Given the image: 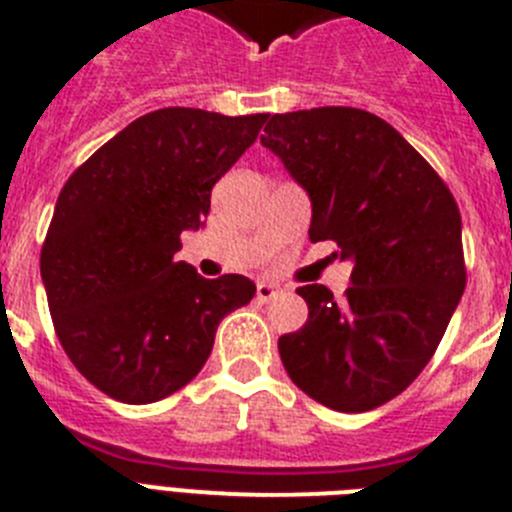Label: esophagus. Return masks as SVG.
Segmentation results:
<instances>
[{"mask_svg": "<svg viewBox=\"0 0 512 512\" xmlns=\"http://www.w3.org/2000/svg\"><path fill=\"white\" fill-rule=\"evenodd\" d=\"M282 295V287H277V284L271 282H259V287H256V297H259L261 302H269L274 300V297Z\"/></svg>", "mask_w": 512, "mask_h": 512, "instance_id": "1", "label": "esophagus"}]
</instances>
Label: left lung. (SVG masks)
Returning <instances> with one entry per match:
<instances>
[{
	"label": "left lung",
	"mask_w": 512,
	"mask_h": 512,
	"mask_svg": "<svg viewBox=\"0 0 512 512\" xmlns=\"http://www.w3.org/2000/svg\"><path fill=\"white\" fill-rule=\"evenodd\" d=\"M261 135L307 189L310 241L354 261L343 300L297 295L307 323L279 338L289 379L338 413H366L408 390L436 354L467 287L454 194L390 122L356 107L274 115Z\"/></svg>",
	"instance_id": "obj_1"
}]
</instances>
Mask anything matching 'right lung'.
Returning <instances> with one entry per match:
<instances>
[{"label": "right lung", "instance_id": "obj_1", "mask_svg": "<svg viewBox=\"0 0 512 512\" xmlns=\"http://www.w3.org/2000/svg\"><path fill=\"white\" fill-rule=\"evenodd\" d=\"M266 117L148 112L63 184L40 251L48 310L71 364L112 400L146 405L182 390L220 320L256 295L251 279H205L174 253Z\"/></svg>", "mask_w": 512, "mask_h": 512}]
</instances>
